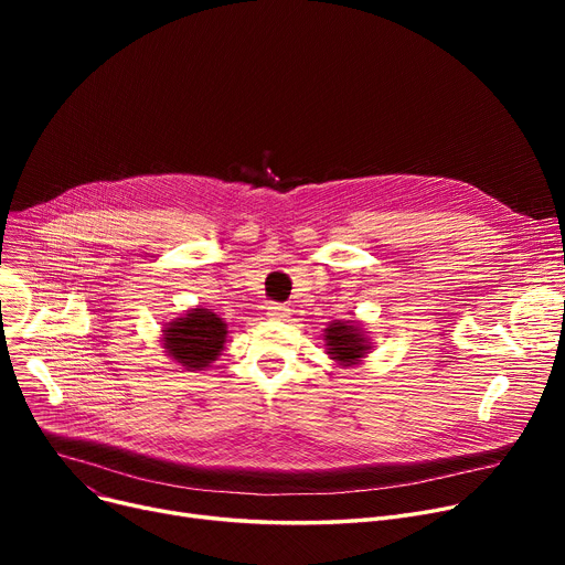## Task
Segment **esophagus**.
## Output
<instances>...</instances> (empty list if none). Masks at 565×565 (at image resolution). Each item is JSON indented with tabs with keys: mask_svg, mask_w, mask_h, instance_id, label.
I'll use <instances>...</instances> for the list:
<instances>
[{
	"mask_svg": "<svg viewBox=\"0 0 565 565\" xmlns=\"http://www.w3.org/2000/svg\"><path fill=\"white\" fill-rule=\"evenodd\" d=\"M267 318H270V320H288L290 309L284 307V305H270V307H267Z\"/></svg>",
	"mask_w": 565,
	"mask_h": 565,
	"instance_id": "1",
	"label": "esophagus"
}]
</instances>
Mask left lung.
Wrapping results in <instances>:
<instances>
[{"label":"left lung","instance_id":"8db88e82","mask_svg":"<svg viewBox=\"0 0 565 565\" xmlns=\"http://www.w3.org/2000/svg\"><path fill=\"white\" fill-rule=\"evenodd\" d=\"M322 337L324 352L330 354L332 362H337L343 369L362 364L373 350L369 332H364L358 320H332L328 328H324Z\"/></svg>","mask_w":565,"mask_h":565}]
</instances>
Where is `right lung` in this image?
<instances>
[{"label": "right lung", "instance_id": "right-lung-1", "mask_svg": "<svg viewBox=\"0 0 565 565\" xmlns=\"http://www.w3.org/2000/svg\"><path fill=\"white\" fill-rule=\"evenodd\" d=\"M226 337V322L213 309L194 307L164 322L160 341L173 364L185 371H203L220 358Z\"/></svg>", "mask_w": 565, "mask_h": 565}]
</instances>
